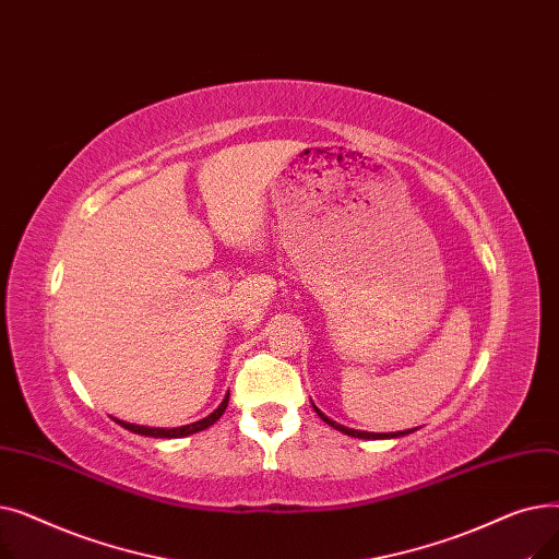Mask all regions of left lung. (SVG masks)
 I'll use <instances>...</instances> for the list:
<instances>
[{"instance_id": "obj_1", "label": "left lung", "mask_w": 559, "mask_h": 559, "mask_svg": "<svg viewBox=\"0 0 559 559\" xmlns=\"http://www.w3.org/2000/svg\"><path fill=\"white\" fill-rule=\"evenodd\" d=\"M314 413L324 419L329 426H333L335 430H340V432H344V435H348V437H358V439H392V437H403V435H409L413 430H401V432H365V430H354V428H346V426H342V424H335L333 419H329L324 413H319V409L314 407Z\"/></svg>"}]
</instances>
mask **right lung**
I'll use <instances>...</instances> for the list:
<instances>
[{"label": "right lung", "instance_id": "obj_1", "mask_svg": "<svg viewBox=\"0 0 559 559\" xmlns=\"http://www.w3.org/2000/svg\"><path fill=\"white\" fill-rule=\"evenodd\" d=\"M228 405V394L224 396V401L219 403V407L215 409V413H211L205 419L201 421H194V424H188V426H181V428H150V426H135V424H127V421H120L115 419L117 424H120L122 428L135 432V435H144V437H160V439H176V437H188V435H194L199 430H205L209 426H213L222 415L224 409Z\"/></svg>", "mask_w": 559, "mask_h": 559}]
</instances>
